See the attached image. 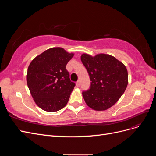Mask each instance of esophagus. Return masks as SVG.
Returning a JSON list of instances; mask_svg holds the SVG:
<instances>
[{"label":"esophagus","mask_w":156,"mask_h":156,"mask_svg":"<svg viewBox=\"0 0 156 156\" xmlns=\"http://www.w3.org/2000/svg\"><path fill=\"white\" fill-rule=\"evenodd\" d=\"M76 86H77V87H80V81H78L76 83Z\"/></svg>","instance_id":"esophagus-1"}]
</instances>
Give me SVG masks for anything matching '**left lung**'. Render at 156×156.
Wrapping results in <instances>:
<instances>
[{
	"label": "left lung",
	"mask_w": 156,
	"mask_h": 156,
	"mask_svg": "<svg viewBox=\"0 0 156 156\" xmlns=\"http://www.w3.org/2000/svg\"><path fill=\"white\" fill-rule=\"evenodd\" d=\"M81 59L91 81L90 87L83 92L84 101L95 111L108 109L119 101L127 88L126 66L114 56L103 53L94 56L83 53Z\"/></svg>",
	"instance_id": "left-lung-1"
}]
</instances>
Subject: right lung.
Returning <instances> with one entry per match:
<instances>
[{
  "label": "right lung",
  "mask_w": 156,
  "mask_h": 156,
  "mask_svg": "<svg viewBox=\"0 0 156 156\" xmlns=\"http://www.w3.org/2000/svg\"><path fill=\"white\" fill-rule=\"evenodd\" d=\"M74 55L63 48L45 51L32 60L27 83L36 105L48 112H56L68 103L75 84L70 81L66 66Z\"/></svg>",
  "instance_id": "add662e5"
}]
</instances>
